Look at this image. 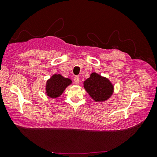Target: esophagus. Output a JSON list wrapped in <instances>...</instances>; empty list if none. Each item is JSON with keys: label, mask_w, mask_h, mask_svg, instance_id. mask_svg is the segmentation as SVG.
Instances as JSON below:
<instances>
[{"label": "esophagus", "mask_w": 157, "mask_h": 157, "mask_svg": "<svg viewBox=\"0 0 157 157\" xmlns=\"http://www.w3.org/2000/svg\"><path fill=\"white\" fill-rule=\"evenodd\" d=\"M79 80H80V78H79L78 76L74 77V83H76V84H78V83H79Z\"/></svg>", "instance_id": "34e87169"}]
</instances>
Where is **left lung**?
<instances>
[{"label": "left lung", "instance_id": "left-lung-1", "mask_svg": "<svg viewBox=\"0 0 157 157\" xmlns=\"http://www.w3.org/2000/svg\"><path fill=\"white\" fill-rule=\"evenodd\" d=\"M83 87L96 102H102L109 99L113 92V86L108 78L92 73L83 82Z\"/></svg>", "mask_w": 157, "mask_h": 157}]
</instances>
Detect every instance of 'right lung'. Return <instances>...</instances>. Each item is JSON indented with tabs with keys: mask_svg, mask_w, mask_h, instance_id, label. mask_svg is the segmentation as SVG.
Here are the masks:
<instances>
[{
	"mask_svg": "<svg viewBox=\"0 0 157 157\" xmlns=\"http://www.w3.org/2000/svg\"><path fill=\"white\" fill-rule=\"evenodd\" d=\"M70 78H64L61 74H54L46 82V93L50 98H57L63 94L66 88L71 84Z\"/></svg>",
	"mask_w": 157,
	"mask_h": 157,
	"instance_id": "add662e5",
	"label": "right lung"
}]
</instances>
